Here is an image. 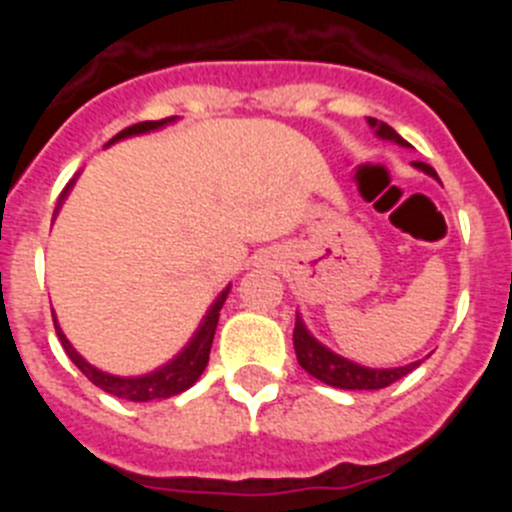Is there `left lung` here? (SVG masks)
I'll return each mask as SVG.
<instances>
[{"mask_svg":"<svg viewBox=\"0 0 512 512\" xmlns=\"http://www.w3.org/2000/svg\"><path fill=\"white\" fill-rule=\"evenodd\" d=\"M366 122H369V128L374 130L377 138L392 140L397 146L408 148V140H402L387 122H379L374 117H366ZM413 166L418 171H423V174L438 179L436 171L428 164H423V161H413ZM292 341H295V354L302 369L310 377L320 379V382L330 384V387H338V390H382V387H390L392 382H397V379L413 372L415 366H420V361H410L405 366H390V369H374V366L356 364V361L346 359V356L336 354V351H330L325 343H320L318 338L312 336L300 312H297Z\"/></svg>","mask_w":512,"mask_h":512,"instance_id":"obj_1","label":"left lung"}]
</instances>
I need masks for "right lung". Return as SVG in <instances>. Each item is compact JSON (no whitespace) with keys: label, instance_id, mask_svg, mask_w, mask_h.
Returning a JSON list of instances; mask_svg holds the SVG:
<instances>
[{"label":"right lung","instance_id":"right-lung-1","mask_svg":"<svg viewBox=\"0 0 512 512\" xmlns=\"http://www.w3.org/2000/svg\"><path fill=\"white\" fill-rule=\"evenodd\" d=\"M171 122H176V117L138 122V125H130V128H125L122 133H117L115 138L107 143V146H112V143H117V140L133 138V135L153 133V130H161V128H166V125H171ZM76 176L71 179L69 184H66V189H63L61 197H58L56 215H58V210H61L63 200L69 197L71 187L76 184ZM228 292H230V284L223 289V292H220V295L215 297V302L210 305V310L205 312V318L200 320V325H197V330H194V336L189 338L187 346H184L182 351L174 356V359H169L166 364H161L158 369H153V372L138 374V377H117V374L102 372V369H97L94 364H89V361L84 359V356H81L74 346H71V341L66 338V333H63L56 318H53V323H56V333H58V341H61L63 351L69 354V359L79 366V372L84 374L89 382L97 384L99 390L110 392V395L122 397V400H130V402L166 400V397L182 395L184 390H189V387H192V384L202 377V372H205L207 361H210V348H212V338H215L217 318H220V310H223Z\"/></svg>","mask_w":512,"mask_h":512}]
</instances>
